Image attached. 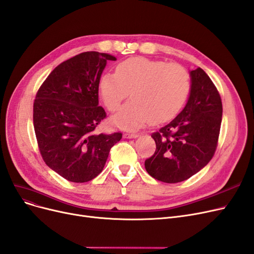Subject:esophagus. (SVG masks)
<instances>
[{"label": "esophagus", "mask_w": 254, "mask_h": 254, "mask_svg": "<svg viewBox=\"0 0 254 254\" xmlns=\"http://www.w3.org/2000/svg\"><path fill=\"white\" fill-rule=\"evenodd\" d=\"M137 136L138 134L136 133H124V137H127V138H135Z\"/></svg>", "instance_id": "1"}]
</instances>
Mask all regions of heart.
<instances>
[{"label": "heart", "mask_w": 254, "mask_h": 254, "mask_svg": "<svg viewBox=\"0 0 254 254\" xmlns=\"http://www.w3.org/2000/svg\"><path fill=\"white\" fill-rule=\"evenodd\" d=\"M190 77L183 66L164 61L133 58L120 63L116 73H104L99 92L105 106L117 111L130 92L131 100L113 116V125L134 129L148 121L157 124L173 118L185 103Z\"/></svg>", "instance_id": "heart-1"}]
</instances>
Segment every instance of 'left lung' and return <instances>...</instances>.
<instances>
[{"label": "left lung", "instance_id": "1", "mask_svg": "<svg viewBox=\"0 0 254 254\" xmlns=\"http://www.w3.org/2000/svg\"><path fill=\"white\" fill-rule=\"evenodd\" d=\"M191 86L186 106L168 124L152 133L156 149L145 161L152 178L179 183L210 162L214 155L223 116L216 87L202 68L190 71Z\"/></svg>", "mask_w": 254, "mask_h": 254}]
</instances>
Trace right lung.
I'll return each mask as SVG.
<instances>
[{
    "instance_id": "1",
    "label": "right lung",
    "mask_w": 254,
    "mask_h": 254,
    "mask_svg": "<svg viewBox=\"0 0 254 254\" xmlns=\"http://www.w3.org/2000/svg\"><path fill=\"white\" fill-rule=\"evenodd\" d=\"M117 59L87 51L50 72L33 103V126L39 149L50 169L69 182L85 183L102 172L121 132L97 133L106 118L99 106V81L107 61Z\"/></svg>"
}]
</instances>
